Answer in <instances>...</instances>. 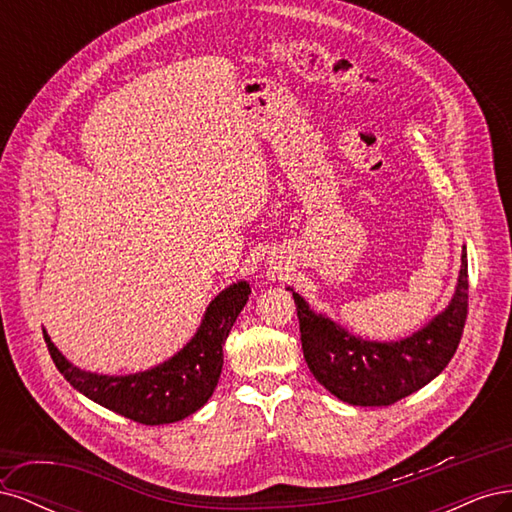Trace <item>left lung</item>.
I'll return each instance as SVG.
<instances>
[{"instance_id":"left-lung-1","label":"left lung","mask_w":512,"mask_h":512,"mask_svg":"<svg viewBox=\"0 0 512 512\" xmlns=\"http://www.w3.org/2000/svg\"><path fill=\"white\" fill-rule=\"evenodd\" d=\"M292 297L303 356L314 378L346 404L391 406L423 389L453 359L468 316V252L463 247L459 280L448 307L399 342L356 337L331 318L312 312L301 294L292 292Z\"/></svg>"}]
</instances>
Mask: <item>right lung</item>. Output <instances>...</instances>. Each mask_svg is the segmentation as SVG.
<instances>
[{
  "label": "right lung",
  "instance_id": "right-lung-1",
  "mask_svg": "<svg viewBox=\"0 0 512 512\" xmlns=\"http://www.w3.org/2000/svg\"><path fill=\"white\" fill-rule=\"evenodd\" d=\"M250 284L237 282L215 297L196 335L168 361L128 376H102L72 365L44 331L55 367L76 391L96 404L143 425L183 421L203 408L218 386L224 342L250 297Z\"/></svg>",
  "mask_w": 512,
  "mask_h": 512
}]
</instances>
